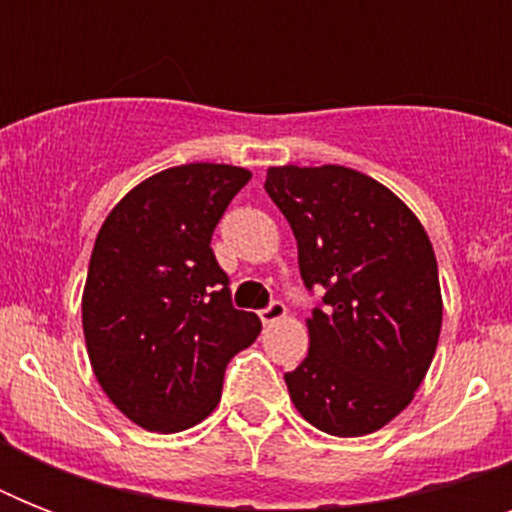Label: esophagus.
<instances>
[{
	"mask_svg": "<svg viewBox=\"0 0 512 512\" xmlns=\"http://www.w3.org/2000/svg\"><path fill=\"white\" fill-rule=\"evenodd\" d=\"M257 316H260V321H263V324H273V321H279L287 316V305L279 303V300H273V303L265 305L263 311L257 313Z\"/></svg>",
	"mask_w": 512,
	"mask_h": 512,
	"instance_id": "1",
	"label": "esophagus"
}]
</instances>
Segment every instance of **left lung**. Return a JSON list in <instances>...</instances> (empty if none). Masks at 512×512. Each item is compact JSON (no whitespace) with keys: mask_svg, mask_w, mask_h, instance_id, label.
<instances>
[{"mask_svg":"<svg viewBox=\"0 0 512 512\" xmlns=\"http://www.w3.org/2000/svg\"><path fill=\"white\" fill-rule=\"evenodd\" d=\"M265 191L292 225L311 348L284 374L297 412L329 436H366L404 412L441 335L433 247L396 193L348 167H271Z\"/></svg>","mask_w":512,"mask_h":512,"instance_id":"left-lung-1","label":"left lung"}]
</instances>
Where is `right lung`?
<instances>
[{"label": "right lung", "mask_w": 512, "mask_h": 512, "mask_svg": "<svg viewBox=\"0 0 512 512\" xmlns=\"http://www.w3.org/2000/svg\"><path fill=\"white\" fill-rule=\"evenodd\" d=\"M231 164H183L148 177L100 228L82 297V327L100 388L135 425L177 433L220 401L225 366L260 335L231 303L209 247L249 183Z\"/></svg>", "instance_id": "add662e5"}]
</instances>
